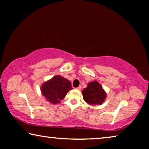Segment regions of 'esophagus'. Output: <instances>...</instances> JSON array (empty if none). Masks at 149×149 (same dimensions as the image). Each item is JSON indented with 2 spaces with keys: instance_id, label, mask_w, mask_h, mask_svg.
Listing matches in <instances>:
<instances>
[{
  "instance_id": "obj_1",
  "label": "esophagus",
  "mask_w": 149,
  "mask_h": 149,
  "mask_svg": "<svg viewBox=\"0 0 149 149\" xmlns=\"http://www.w3.org/2000/svg\"><path fill=\"white\" fill-rule=\"evenodd\" d=\"M76 89H77V90H81V86H79L78 87H77Z\"/></svg>"
}]
</instances>
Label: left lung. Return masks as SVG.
Segmentation results:
<instances>
[{
	"label": "left lung",
	"mask_w": 149,
	"mask_h": 149,
	"mask_svg": "<svg viewBox=\"0 0 149 149\" xmlns=\"http://www.w3.org/2000/svg\"><path fill=\"white\" fill-rule=\"evenodd\" d=\"M82 95L85 101L91 106L102 104L107 99V93L97 81L89 82L82 91Z\"/></svg>",
	"instance_id": "obj_1"
}]
</instances>
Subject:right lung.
Segmentation results:
<instances>
[{"label":"right lung","mask_w":149,"mask_h":149,"mask_svg":"<svg viewBox=\"0 0 149 149\" xmlns=\"http://www.w3.org/2000/svg\"><path fill=\"white\" fill-rule=\"evenodd\" d=\"M72 89L70 81L60 75H55L42 84L41 91L48 102L56 104L66 96Z\"/></svg>","instance_id":"obj_1"}]
</instances>
